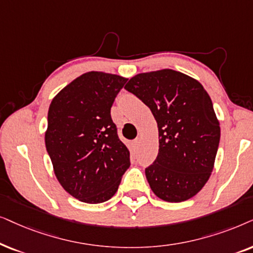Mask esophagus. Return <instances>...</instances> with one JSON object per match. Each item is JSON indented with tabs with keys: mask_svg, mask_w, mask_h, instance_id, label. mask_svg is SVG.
Here are the masks:
<instances>
[{
	"mask_svg": "<svg viewBox=\"0 0 253 253\" xmlns=\"http://www.w3.org/2000/svg\"><path fill=\"white\" fill-rule=\"evenodd\" d=\"M139 146H140V139H139V137H137V139L132 141V148H133V149H137V148H139Z\"/></svg>",
	"mask_w": 253,
	"mask_h": 253,
	"instance_id": "1",
	"label": "esophagus"
}]
</instances>
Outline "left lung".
<instances>
[{
  "instance_id": "obj_1",
  "label": "left lung",
  "mask_w": 253,
  "mask_h": 253,
  "mask_svg": "<svg viewBox=\"0 0 253 253\" xmlns=\"http://www.w3.org/2000/svg\"><path fill=\"white\" fill-rule=\"evenodd\" d=\"M157 123L158 155L146 169L151 191L168 203L191 199L214 169L220 121L199 81L173 69L141 73L125 85Z\"/></svg>"
}]
</instances>
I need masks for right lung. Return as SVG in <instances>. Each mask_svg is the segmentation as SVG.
Wrapping results in <instances>:
<instances>
[{
    "label": "right lung",
    "instance_id": "right-lung-1",
    "mask_svg": "<svg viewBox=\"0 0 253 253\" xmlns=\"http://www.w3.org/2000/svg\"><path fill=\"white\" fill-rule=\"evenodd\" d=\"M126 77L87 72L52 99L45 144L63 190L86 204L116 194L128 169L129 150L118 137L111 107Z\"/></svg>",
    "mask_w": 253,
    "mask_h": 253
}]
</instances>
